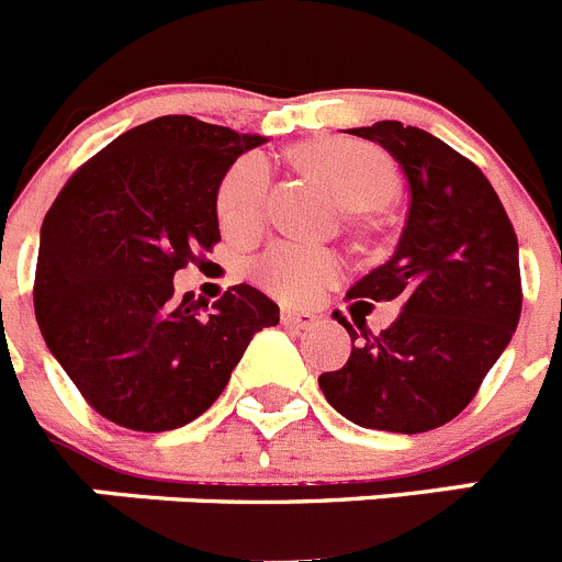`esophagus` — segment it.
<instances>
[{
    "label": "esophagus",
    "instance_id": "esophagus-1",
    "mask_svg": "<svg viewBox=\"0 0 562 562\" xmlns=\"http://www.w3.org/2000/svg\"><path fill=\"white\" fill-rule=\"evenodd\" d=\"M315 321H317L315 312L281 310V324L292 326V329H306V326H315Z\"/></svg>",
    "mask_w": 562,
    "mask_h": 562
}]
</instances>
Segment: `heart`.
I'll return each mask as SVG.
<instances>
[{
	"label": "heart",
	"instance_id": "1",
	"mask_svg": "<svg viewBox=\"0 0 562 562\" xmlns=\"http://www.w3.org/2000/svg\"><path fill=\"white\" fill-rule=\"evenodd\" d=\"M297 166L317 173L346 205L374 211L389 205L400 191L394 162L371 143L351 137H315L295 146ZM270 207V166L250 154L233 162L216 193L220 222L231 236L261 231ZM258 284L284 301H310L342 276V258L329 247L306 241H276L256 261Z\"/></svg>",
	"mask_w": 562,
	"mask_h": 562
}]
</instances>
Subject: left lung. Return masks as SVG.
Here are the masks:
<instances>
[{
    "label": "left lung",
    "mask_w": 562,
    "mask_h": 562,
    "mask_svg": "<svg viewBox=\"0 0 562 562\" xmlns=\"http://www.w3.org/2000/svg\"><path fill=\"white\" fill-rule=\"evenodd\" d=\"M349 132L400 162L411 207L391 261L346 297L366 314L374 300H394L403 312L380 336L364 329V315L357 335L337 312L351 357L317 382L331 408L360 428L425 434L473 402L513 340L524 304L518 236L481 168L430 132L400 121Z\"/></svg>",
    "instance_id": "8db88e82"
}]
</instances>
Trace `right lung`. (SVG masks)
Listing matches in <instances>:
<instances>
[{
    "mask_svg": "<svg viewBox=\"0 0 562 562\" xmlns=\"http://www.w3.org/2000/svg\"><path fill=\"white\" fill-rule=\"evenodd\" d=\"M258 134L166 114L123 132L58 191L33 304L47 349L89 408L143 434L182 428L225 391L278 306L236 284L202 315L173 272L220 241L216 193ZM207 310V306H205Z\"/></svg>",
    "mask_w": 562,
    "mask_h": 562,
    "instance_id": "right-lung-1",
    "label": "right lung"
}]
</instances>
